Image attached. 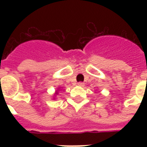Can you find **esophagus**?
<instances>
[{
    "label": "esophagus",
    "mask_w": 147,
    "mask_h": 147,
    "mask_svg": "<svg viewBox=\"0 0 147 147\" xmlns=\"http://www.w3.org/2000/svg\"><path fill=\"white\" fill-rule=\"evenodd\" d=\"M77 85H79V86H80V87H83L84 85H85V83L82 82H78Z\"/></svg>",
    "instance_id": "1"
}]
</instances>
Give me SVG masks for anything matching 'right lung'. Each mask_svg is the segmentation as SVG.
<instances>
[{"mask_svg": "<svg viewBox=\"0 0 147 147\" xmlns=\"http://www.w3.org/2000/svg\"><path fill=\"white\" fill-rule=\"evenodd\" d=\"M56 94H58V92H57V93H56Z\"/></svg>", "mask_w": 147, "mask_h": 147, "instance_id": "1", "label": "right lung"}]
</instances>
